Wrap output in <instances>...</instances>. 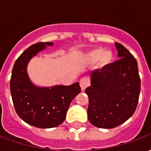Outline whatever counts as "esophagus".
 Masks as SVG:
<instances>
[{"mask_svg": "<svg viewBox=\"0 0 151 151\" xmlns=\"http://www.w3.org/2000/svg\"><path fill=\"white\" fill-rule=\"evenodd\" d=\"M90 85V80L87 78H82L80 80V86L82 91H85V89Z\"/></svg>", "mask_w": 151, "mask_h": 151, "instance_id": "obj_1", "label": "esophagus"}]
</instances>
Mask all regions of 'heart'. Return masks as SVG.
<instances>
[{"label": "heart", "mask_w": 151, "mask_h": 151, "mask_svg": "<svg viewBox=\"0 0 151 151\" xmlns=\"http://www.w3.org/2000/svg\"><path fill=\"white\" fill-rule=\"evenodd\" d=\"M87 58L91 62H96L99 61V65L102 67H106L108 65H110L114 59V55L111 51L98 47L95 49L92 50L87 55Z\"/></svg>", "instance_id": "b5f03b06"}]
</instances>
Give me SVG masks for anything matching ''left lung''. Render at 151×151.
Here are the masks:
<instances>
[{
    "mask_svg": "<svg viewBox=\"0 0 151 151\" xmlns=\"http://www.w3.org/2000/svg\"><path fill=\"white\" fill-rule=\"evenodd\" d=\"M115 45L120 60L91 72V86L86 89L89 121L101 129H112L129 120L136 110L141 91L136 59L120 43Z\"/></svg>",
    "mask_w": 151,
    "mask_h": 151,
    "instance_id": "obj_1",
    "label": "left lung"
}]
</instances>
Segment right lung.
I'll return each mask as SVG.
<instances>
[{"label":"right lung","mask_w":151,"mask_h":151,"mask_svg":"<svg viewBox=\"0 0 151 151\" xmlns=\"http://www.w3.org/2000/svg\"><path fill=\"white\" fill-rule=\"evenodd\" d=\"M53 43H37L29 47L16 60L12 70L10 92L18 116L32 126L49 129L63 123L73 99L81 92L78 82L70 86L40 87L27 74L28 62Z\"/></svg>","instance_id":"right-lung-1"}]
</instances>
